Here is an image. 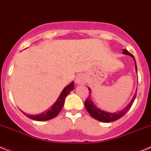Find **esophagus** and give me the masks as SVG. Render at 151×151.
<instances>
[{"label": "esophagus", "mask_w": 151, "mask_h": 151, "mask_svg": "<svg viewBox=\"0 0 151 151\" xmlns=\"http://www.w3.org/2000/svg\"><path fill=\"white\" fill-rule=\"evenodd\" d=\"M76 83H78V84H83L85 83V78L83 76H78L76 78Z\"/></svg>", "instance_id": "esophagus-1"}]
</instances>
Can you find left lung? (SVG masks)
Masks as SVG:
<instances>
[{"mask_svg":"<svg viewBox=\"0 0 151 151\" xmlns=\"http://www.w3.org/2000/svg\"><path fill=\"white\" fill-rule=\"evenodd\" d=\"M123 53L125 55H129L130 56H132L133 58H134V55L130 53V52H128L127 49H123ZM135 61V59H134ZM135 66H136V70H137V64H136L135 62ZM89 96L87 97L86 100L85 101V107H86V109L88 111V113H89V115L92 116L94 119H97V120H99L100 122H105V123H109V122H113L115 121V120H117L119 119V118H121L122 116L125 115L126 113H127V111L130 109V107L132 106L133 105V103H134V100H135V98L137 96V93H135V95L134 96V98L132 99L131 102L129 103V105L127 106L126 107L125 109H123L122 111L118 112V113H107V112L103 111V110H100L98 108L95 106L93 105V102L91 100L90 98V89H89Z\"/></svg>","mask_w":151,"mask_h":151,"instance_id":"left-lung-1","label":"left lung"}]
</instances>
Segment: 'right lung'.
<instances>
[{"label":"right lung","mask_w":151,"mask_h":151,"mask_svg":"<svg viewBox=\"0 0 151 151\" xmlns=\"http://www.w3.org/2000/svg\"><path fill=\"white\" fill-rule=\"evenodd\" d=\"M73 89H74V83L73 82L63 89L55 103L48 109V111H45V113H42L41 114H38V115H29V114H26V113H24V114L29 119L37 120V121H45V120L53 119L60 113L62 107L64 106L65 97L69 94V93Z\"/></svg>","instance_id":"right-lung-1"}]
</instances>
